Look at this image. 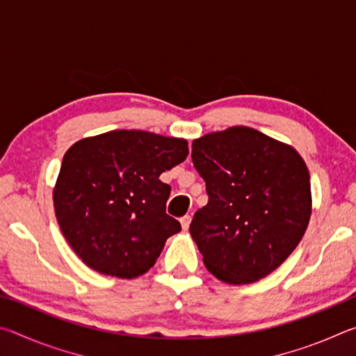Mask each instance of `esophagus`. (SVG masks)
<instances>
[{
  "label": "esophagus",
  "instance_id": "34e87169",
  "mask_svg": "<svg viewBox=\"0 0 356 356\" xmlns=\"http://www.w3.org/2000/svg\"><path fill=\"white\" fill-rule=\"evenodd\" d=\"M190 222H191V216L190 215H185L180 218V225H182V229L184 231H186V229L190 227Z\"/></svg>",
  "mask_w": 356,
  "mask_h": 356
}]
</instances>
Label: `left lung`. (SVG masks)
Listing matches in <instances>:
<instances>
[{"mask_svg": "<svg viewBox=\"0 0 356 356\" xmlns=\"http://www.w3.org/2000/svg\"><path fill=\"white\" fill-rule=\"evenodd\" d=\"M191 159L209 195L190 225L204 265L227 284L265 278L308 227L305 160L289 144L243 125L197 138Z\"/></svg>", "mask_w": 356, "mask_h": 356, "instance_id": "obj_1", "label": "left lung"}]
</instances>
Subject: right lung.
Listing matches in <instances>:
<instances>
[{
  "label": "right lung",
  "mask_w": 356,
  "mask_h": 356,
  "mask_svg": "<svg viewBox=\"0 0 356 356\" xmlns=\"http://www.w3.org/2000/svg\"><path fill=\"white\" fill-rule=\"evenodd\" d=\"M180 138L113 130L65 152L53 190L58 225L76 256L102 275L131 280L154 267L180 232L166 213L171 186L160 174L186 159Z\"/></svg>",
  "instance_id": "1"
}]
</instances>
